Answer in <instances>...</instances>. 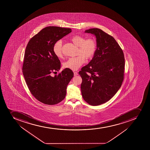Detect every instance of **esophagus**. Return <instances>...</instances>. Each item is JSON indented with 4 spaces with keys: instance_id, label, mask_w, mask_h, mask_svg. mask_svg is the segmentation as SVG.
<instances>
[{
    "instance_id": "1",
    "label": "esophagus",
    "mask_w": 150,
    "mask_h": 150,
    "mask_svg": "<svg viewBox=\"0 0 150 150\" xmlns=\"http://www.w3.org/2000/svg\"><path fill=\"white\" fill-rule=\"evenodd\" d=\"M78 75V73L77 72H74V76H77Z\"/></svg>"
}]
</instances>
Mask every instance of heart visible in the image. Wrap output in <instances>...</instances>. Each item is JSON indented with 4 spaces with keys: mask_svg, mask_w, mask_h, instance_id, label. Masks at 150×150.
Wrapping results in <instances>:
<instances>
[{
    "mask_svg": "<svg viewBox=\"0 0 150 150\" xmlns=\"http://www.w3.org/2000/svg\"><path fill=\"white\" fill-rule=\"evenodd\" d=\"M71 42L78 47V56L69 59L63 64L64 68L72 70H77L84 63L85 58L90 59L93 57L97 49V43L95 39L88 38L86 39L80 35H75L71 38ZM55 56L58 58H62V43L61 40L55 42L53 47Z\"/></svg>",
    "mask_w": 150,
    "mask_h": 150,
    "instance_id": "1",
    "label": "heart"
}]
</instances>
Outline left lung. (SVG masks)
Returning <instances> with one entry per match:
<instances>
[{
	"mask_svg": "<svg viewBox=\"0 0 150 150\" xmlns=\"http://www.w3.org/2000/svg\"><path fill=\"white\" fill-rule=\"evenodd\" d=\"M85 32L96 37L97 49L91 62L79 72L81 89L85 101L95 106L109 101L121 86L124 55L115 40L101 29H89Z\"/></svg>",
	"mask_w": 150,
	"mask_h": 150,
	"instance_id": "left-lung-1",
	"label": "left lung"
}]
</instances>
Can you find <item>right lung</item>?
<instances>
[{"label": "right lung", "instance_id": "add662e5", "mask_svg": "<svg viewBox=\"0 0 150 150\" xmlns=\"http://www.w3.org/2000/svg\"><path fill=\"white\" fill-rule=\"evenodd\" d=\"M71 32L70 28L45 27L31 38L26 47L22 67L24 77L32 94L43 104L53 105L62 101L74 76L67 68L51 76L61 67L59 58L54 53V45Z\"/></svg>", "mask_w": 150, "mask_h": 150}]
</instances>
